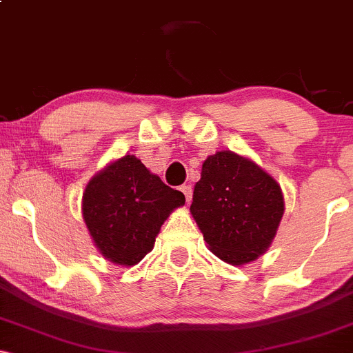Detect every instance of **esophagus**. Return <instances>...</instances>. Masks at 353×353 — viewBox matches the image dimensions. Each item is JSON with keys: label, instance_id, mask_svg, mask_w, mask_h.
<instances>
[{"label": "esophagus", "instance_id": "obj_1", "mask_svg": "<svg viewBox=\"0 0 353 353\" xmlns=\"http://www.w3.org/2000/svg\"><path fill=\"white\" fill-rule=\"evenodd\" d=\"M181 190H182V194H184V196H185V201L190 202V199H192V185L184 184L181 188Z\"/></svg>", "mask_w": 353, "mask_h": 353}]
</instances>
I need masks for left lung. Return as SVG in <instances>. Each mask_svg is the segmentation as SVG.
<instances>
[{
    "label": "left lung",
    "mask_w": 353,
    "mask_h": 353,
    "mask_svg": "<svg viewBox=\"0 0 353 353\" xmlns=\"http://www.w3.org/2000/svg\"><path fill=\"white\" fill-rule=\"evenodd\" d=\"M190 212L219 259L247 264L264 254L277 232L282 190L252 161L221 151L202 164Z\"/></svg>",
    "instance_id": "1"
}]
</instances>
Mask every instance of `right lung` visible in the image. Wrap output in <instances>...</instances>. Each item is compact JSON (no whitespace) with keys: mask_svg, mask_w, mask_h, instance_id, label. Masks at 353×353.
Wrapping results in <instances>:
<instances>
[{"mask_svg":"<svg viewBox=\"0 0 353 353\" xmlns=\"http://www.w3.org/2000/svg\"><path fill=\"white\" fill-rule=\"evenodd\" d=\"M185 202L136 156H124L89 181L83 217L104 257L134 265L151 252L161 225Z\"/></svg>","mask_w":353,"mask_h":353,"instance_id":"1","label":"right lung"}]
</instances>
